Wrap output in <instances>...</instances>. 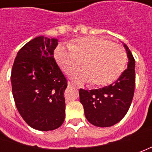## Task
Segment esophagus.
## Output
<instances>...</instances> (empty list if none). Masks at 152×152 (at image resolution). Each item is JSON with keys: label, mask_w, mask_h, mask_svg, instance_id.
Listing matches in <instances>:
<instances>
[{"label": "esophagus", "mask_w": 152, "mask_h": 152, "mask_svg": "<svg viewBox=\"0 0 152 152\" xmlns=\"http://www.w3.org/2000/svg\"><path fill=\"white\" fill-rule=\"evenodd\" d=\"M67 85H68V87H73V88H77V87H76L75 85H73V83H71V82H68V83H67Z\"/></svg>", "instance_id": "1"}]
</instances>
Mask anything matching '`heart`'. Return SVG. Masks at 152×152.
<instances>
[{"label":"heart","instance_id":"obj_1","mask_svg":"<svg viewBox=\"0 0 152 152\" xmlns=\"http://www.w3.org/2000/svg\"><path fill=\"white\" fill-rule=\"evenodd\" d=\"M55 59L66 74L73 72L82 61L84 68L74 74V80L104 86L113 83L124 71L127 53L122 45L107 38L81 37L71 41L69 46L59 45Z\"/></svg>","mask_w":152,"mask_h":152}]
</instances>
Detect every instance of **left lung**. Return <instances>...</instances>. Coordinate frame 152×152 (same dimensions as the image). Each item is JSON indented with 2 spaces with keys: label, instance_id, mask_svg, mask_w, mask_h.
Here are the masks:
<instances>
[{
  "label": "left lung",
  "instance_id": "8db88e82",
  "mask_svg": "<svg viewBox=\"0 0 152 152\" xmlns=\"http://www.w3.org/2000/svg\"><path fill=\"white\" fill-rule=\"evenodd\" d=\"M129 58L128 67L112 85L101 89L79 90V100L87 120L97 127H110L124 117L131 105L135 85V61L124 44Z\"/></svg>",
  "mask_w": 152,
  "mask_h": 152
}]
</instances>
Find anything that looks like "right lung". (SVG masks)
Wrapping results in <instances>:
<instances>
[{
	"label": "right lung",
	"mask_w": 152,
	"mask_h": 152,
	"mask_svg": "<svg viewBox=\"0 0 152 152\" xmlns=\"http://www.w3.org/2000/svg\"><path fill=\"white\" fill-rule=\"evenodd\" d=\"M56 39L39 36L18 52L12 69V95L27 124L40 131L54 130L65 118L67 80L54 58Z\"/></svg>",
	"instance_id": "add662e5"
}]
</instances>
